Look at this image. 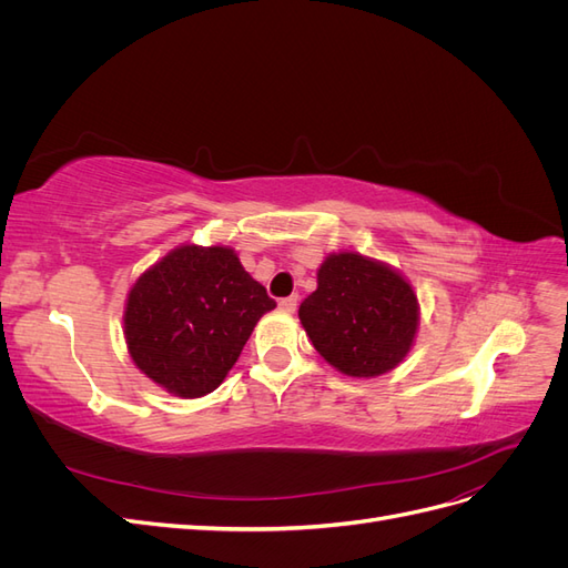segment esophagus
I'll use <instances>...</instances> for the list:
<instances>
[{"instance_id": "1", "label": "esophagus", "mask_w": 568, "mask_h": 568, "mask_svg": "<svg viewBox=\"0 0 568 568\" xmlns=\"http://www.w3.org/2000/svg\"><path fill=\"white\" fill-rule=\"evenodd\" d=\"M296 305H298V296H288V298H282V301H280V311L286 313V315H291V313L296 311Z\"/></svg>"}]
</instances>
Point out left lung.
<instances>
[{
    "instance_id": "8db88e82",
    "label": "left lung",
    "mask_w": 568,
    "mask_h": 568,
    "mask_svg": "<svg viewBox=\"0 0 568 568\" xmlns=\"http://www.w3.org/2000/svg\"><path fill=\"white\" fill-rule=\"evenodd\" d=\"M298 320L336 372L374 379L398 367L415 346L419 298L400 270L357 251L324 255L317 288Z\"/></svg>"
}]
</instances>
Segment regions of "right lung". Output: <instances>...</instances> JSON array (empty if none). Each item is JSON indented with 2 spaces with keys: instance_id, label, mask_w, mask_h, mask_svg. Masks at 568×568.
<instances>
[{
  "instance_id": "add662e5",
  "label": "right lung",
  "mask_w": 568,
  "mask_h": 568,
  "mask_svg": "<svg viewBox=\"0 0 568 568\" xmlns=\"http://www.w3.org/2000/svg\"><path fill=\"white\" fill-rule=\"evenodd\" d=\"M274 303L230 246L182 244L128 291L123 334L132 363L178 398L213 393Z\"/></svg>"
}]
</instances>
